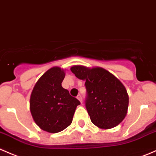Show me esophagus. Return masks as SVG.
<instances>
[{"instance_id":"34e87169","label":"esophagus","mask_w":156,"mask_h":156,"mask_svg":"<svg viewBox=\"0 0 156 156\" xmlns=\"http://www.w3.org/2000/svg\"><path fill=\"white\" fill-rule=\"evenodd\" d=\"M76 98H77V99L80 101V102H81V103L83 102V99H82V96H81V95H80V94H79L77 96H76Z\"/></svg>"}]
</instances>
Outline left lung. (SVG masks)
Here are the masks:
<instances>
[{"label":"left lung","mask_w":156,"mask_h":156,"mask_svg":"<svg viewBox=\"0 0 156 156\" xmlns=\"http://www.w3.org/2000/svg\"><path fill=\"white\" fill-rule=\"evenodd\" d=\"M70 70L86 81V108L91 121L104 130L118 126L126 117L129 105L128 94L122 83L101 67L75 65Z\"/></svg>","instance_id":"obj_1"}]
</instances>
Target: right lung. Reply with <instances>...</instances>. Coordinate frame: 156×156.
Returning a JSON list of instances; mask_svg holds the SVG:
<instances>
[{"label":"right lung","instance_id":"obj_1","mask_svg":"<svg viewBox=\"0 0 156 156\" xmlns=\"http://www.w3.org/2000/svg\"><path fill=\"white\" fill-rule=\"evenodd\" d=\"M65 70L54 67L45 72L32 89L29 108L35 124L48 133L61 132L71 124L80 101L71 96L61 83Z\"/></svg>","mask_w":156,"mask_h":156}]
</instances>
